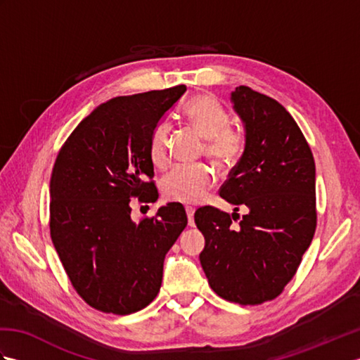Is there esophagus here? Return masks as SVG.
<instances>
[{
    "mask_svg": "<svg viewBox=\"0 0 360 360\" xmlns=\"http://www.w3.org/2000/svg\"><path fill=\"white\" fill-rule=\"evenodd\" d=\"M186 212H187V218H188V226H190V227H195V219H193V209L187 207V209H186Z\"/></svg>",
    "mask_w": 360,
    "mask_h": 360,
    "instance_id": "1",
    "label": "esophagus"
}]
</instances>
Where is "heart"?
<instances>
[{"instance_id": "1", "label": "heart", "mask_w": 360, "mask_h": 360, "mask_svg": "<svg viewBox=\"0 0 360 360\" xmlns=\"http://www.w3.org/2000/svg\"><path fill=\"white\" fill-rule=\"evenodd\" d=\"M184 116L204 139V151L219 170H229L241 159L246 139L244 134L229 125V114L218 98L209 94L196 96L186 103ZM172 128L160 122L150 137V159L156 167L168 162V139ZM215 184L213 170L205 165H179L164 176L160 192L167 201L186 205L200 204Z\"/></svg>"}]
</instances>
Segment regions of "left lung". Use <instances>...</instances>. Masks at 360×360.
I'll return each instance as SVG.
<instances>
[{
	"mask_svg": "<svg viewBox=\"0 0 360 360\" xmlns=\"http://www.w3.org/2000/svg\"><path fill=\"white\" fill-rule=\"evenodd\" d=\"M246 147L219 190L246 205L238 226L213 207L195 213L205 246L200 262L210 288L224 300L259 304L281 294L316 232V164L292 116L277 101L249 86L232 91Z\"/></svg>",
	"mask_w": 360,
	"mask_h": 360,
	"instance_id": "8db88e82",
	"label": "left lung"
}]
</instances>
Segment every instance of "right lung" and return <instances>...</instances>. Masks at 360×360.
<instances>
[{"instance_id":"right-lung-1","label":"right lung","mask_w":360,"mask_h":360,"mask_svg":"<svg viewBox=\"0 0 360 360\" xmlns=\"http://www.w3.org/2000/svg\"><path fill=\"white\" fill-rule=\"evenodd\" d=\"M186 85L114 97L83 119L52 168L51 238L89 307L127 316L158 295L164 258L187 226L179 202L131 219V198L158 200L150 137Z\"/></svg>"}]
</instances>
